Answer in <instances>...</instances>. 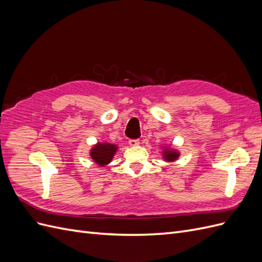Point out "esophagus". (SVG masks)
Wrapping results in <instances>:
<instances>
[{
    "instance_id": "34e87169",
    "label": "esophagus",
    "mask_w": 262,
    "mask_h": 262,
    "mask_svg": "<svg viewBox=\"0 0 262 262\" xmlns=\"http://www.w3.org/2000/svg\"><path fill=\"white\" fill-rule=\"evenodd\" d=\"M140 144V141L139 140H130L129 141V145L134 147V146H138Z\"/></svg>"
}]
</instances>
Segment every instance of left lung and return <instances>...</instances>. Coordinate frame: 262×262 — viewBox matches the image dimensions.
Instances as JSON below:
<instances>
[{
	"mask_svg": "<svg viewBox=\"0 0 262 262\" xmlns=\"http://www.w3.org/2000/svg\"><path fill=\"white\" fill-rule=\"evenodd\" d=\"M180 156V152L171 145H163L162 146V157L165 162L173 163L176 162Z\"/></svg>",
	"mask_w": 262,
	"mask_h": 262,
	"instance_id": "8db88e82",
	"label": "left lung"
}]
</instances>
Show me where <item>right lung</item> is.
Here are the masks:
<instances>
[{"mask_svg": "<svg viewBox=\"0 0 262 262\" xmlns=\"http://www.w3.org/2000/svg\"><path fill=\"white\" fill-rule=\"evenodd\" d=\"M118 148L117 144H112L109 142H97L90 149V156L99 167H105L113 161Z\"/></svg>", "mask_w": 262, "mask_h": 262, "instance_id": "1", "label": "right lung"}]
</instances>
